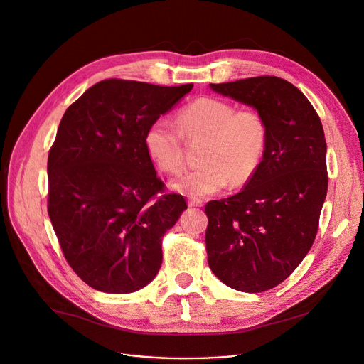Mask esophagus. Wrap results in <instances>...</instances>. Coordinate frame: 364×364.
Listing matches in <instances>:
<instances>
[{"label":"esophagus","instance_id":"1","mask_svg":"<svg viewBox=\"0 0 364 364\" xmlns=\"http://www.w3.org/2000/svg\"><path fill=\"white\" fill-rule=\"evenodd\" d=\"M203 202L198 198H188V206H202Z\"/></svg>","mask_w":364,"mask_h":364}]
</instances>
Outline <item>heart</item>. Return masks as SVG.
Returning a JSON list of instances; mask_svg holds the SVG:
<instances>
[{
  "label": "heart",
  "instance_id": "1",
  "mask_svg": "<svg viewBox=\"0 0 364 364\" xmlns=\"http://www.w3.org/2000/svg\"><path fill=\"white\" fill-rule=\"evenodd\" d=\"M184 139H205L202 166L186 172L172 188L190 196L215 195L228 184H246L261 166L269 128L254 109L237 107L221 99L202 97L183 106L177 122L159 117L144 132V147L150 159L166 174L184 168Z\"/></svg>",
  "mask_w": 364,
  "mask_h": 364
}]
</instances>
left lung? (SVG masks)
Instances as JSON below:
<instances>
[{
	"label": "left lung",
	"instance_id": "left-lung-1",
	"mask_svg": "<svg viewBox=\"0 0 364 364\" xmlns=\"http://www.w3.org/2000/svg\"><path fill=\"white\" fill-rule=\"evenodd\" d=\"M209 87L255 107L269 128L257 174L240 193L205 206L214 274L236 291L264 292L294 273L316 239L328 193L324 131L309 99L277 76Z\"/></svg>",
	"mask_w": 364,
	"mask_h": 364
}]
</instances>
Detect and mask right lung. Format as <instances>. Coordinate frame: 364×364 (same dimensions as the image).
I'll return each mask as SVG.
<instances>
[{
	"label": "right lung",
	"instance_id": "obj_1",
	"mask_svg": "<svg viewBox=\"0 0 364 364\" xmlns=\"http://www.w3.org/2000/svg\"><path fill=\"white\" fill-rule=\"evenodd\" d=\"M193 88L105 80L65 112L48 153V215L68 264L92 289L129 294L162 264V237L187 208L165 190L147 127Z\"/></svg>",
	"mask_w": 364,
	"mask_h": 364
}]
</instances>
